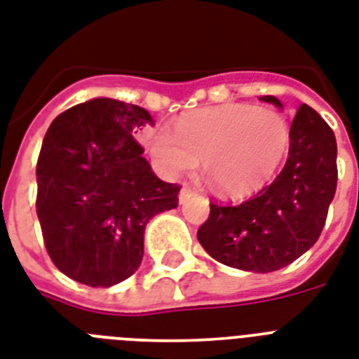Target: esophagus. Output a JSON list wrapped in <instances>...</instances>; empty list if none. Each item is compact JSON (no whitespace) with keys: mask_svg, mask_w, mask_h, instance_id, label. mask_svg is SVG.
Listing matches in <instances>:
<instances>
[{"mask_svg":"<svg viewBox=\"0 0 359 359\" xmlns=\"http://www.w3.org/2000/svg\"><path fill=\"white\" fill-rule=\"evenodd\" d=\"M194 194H195V191H194V188H191V186H184V188L180 189V203H186V201H188Z\"/></svg>","mask_w":359,"mask_h":359,"instance_id":"1","label":"esophagus"}]
</instances>
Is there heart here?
Wrapping results in <instances>:
<instances>
[{"mask_svg": "<svg viewBox=\"0 0 359 359\" xmlns=\"http://www.w3.org/2000/svg\"><path fill=\"white\" fill-rule=\"evenodd\" d=\"M290 144V125L280 112L241 103L182 114L173 130L158 127L147 136V147L165 175L189 173L203 158L210 182L226 195L262 188L280 168Z\"/></svg>", "mask_w": 359, "mask_h": 359, "instance_id": "1", "label": "heart"}]
</instances>
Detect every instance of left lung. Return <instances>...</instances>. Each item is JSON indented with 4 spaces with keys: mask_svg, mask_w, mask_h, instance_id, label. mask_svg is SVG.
I'll return each instance as SVG.
<instances>
[{
    "mask_svg": "<svg viewBox=\"0 0 359 359\" xmlns=\"http://www.w3.org/2000/svg\"><path fill=\"white\" fill-rule=\"evenodd\" d=\"M262 101L282 107L273 95ZM287 162L269 186L240 205L210 203L197 240L214 260L271 273L295 262L323 232L337 186L334 130L302 103L291 123Z\"/></svg>",
    "mask_w": 359,
    "mask_h": 359,
    "instance_id": "obj_1",
    "label": "left lung"
}]
</instances>
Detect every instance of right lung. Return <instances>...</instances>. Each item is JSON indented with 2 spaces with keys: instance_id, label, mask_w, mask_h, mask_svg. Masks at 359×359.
<instances>
[{
  "instance_id": "add662e5",
  "label": "right lung",
  "mask_w": 359,
  "mask_h": 359,
  "mask_svg": "<svg viewBox=\"0 0 359 359\" xmlns=\"http://www.w3.org/2000/svg\"><path fill=\"white\" fill-rule=\"evenodd\" d=\"M153 123L142 107L109 97L58 114L36 162V214L58 271L109 287L144 256L145 225L177 208L179 184L160 180L134 138Z\"/></svg>"
}]
</instances>
